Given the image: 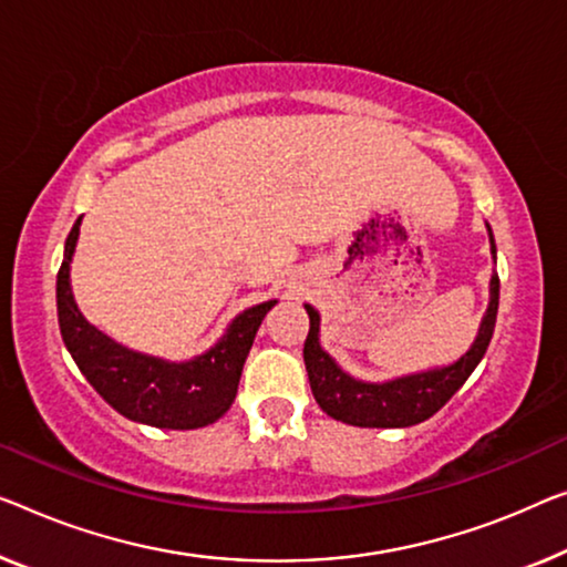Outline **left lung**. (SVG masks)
<instances>
[{"mask_svg":"<svg viewBox=\"0 0 567 567\" xmlns=\"http://www.w3.org/2000/svg\"><path fill=\"white\" fill-rule=\"evenodd\" d=\"M488 236H492V251L496 255L492 229H488ZM306 308L310 316V331L306 338V349H302V359H306L310 390L320 410L333 420L349 422V425L357 427H410L433 417L461 390L471 371L484 359L488 341L494 336L496 310H499V275H492V302H488V310L481 320L478 336L468 353H463L455 364L445 369L394 379V382L386 384H364L346 377L333 364V359L320 349L318 312L310 306Z\"/></svg>","mask_w":567,"mask_h":567,"instance_id":"left-lung-1","label":"left lung"}]
</instances>
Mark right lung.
I'll use <instances>...</instances> for the list:
<instances>
[{
  "instance_id": "right-lung-1",
  "label": "right lung",
  "mask_w": 567,
  "mask_h": 567,
  "mask_svg": "<svg viewBox=\"0 0 567 567\" xmlns=\"http://www.w3.org/2000/svg\"><path fill=\"white\" fill-rule=\"evenodd\" d=\"M79 226L81 218L65 239L55 290L61 336L81 374L120 415L145 422V425L193 430L216 422L231 408L257 328L275 300L244 310L221 343L188 364H167V361L126 351L101 336L94 326H89L73 302L68 265H71L75 239H79Z\"/></svg>"
}]
</instances>
